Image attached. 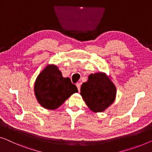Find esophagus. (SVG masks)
<instances>
[{"mask_svg": "<svg viewBox=\"0 0 152 152\" xmlns=\"http://www.w3.org/2000/svg\"><path fill=\"white\" fill-rule=\"evenodd\" d=\"M76 87H77V88H78V91H80V83H76Z\"/></svg>", "mask_w": 152, "mask_h": 152, "instance_id": "esophagus-1", "label": "esophagus"}]
</instances>
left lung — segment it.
Listing matches in <instances>:
<instances>
[{
	"mask_svg": "<svg viewBox=\"0 0 152 152\" xmlns=\"http://www.w3.org/2000/svg\"><path fill=\"white\" fill-rule=\"evenodd\" d=\"M80 95L91 110L102 112L114 102L116 88L103 73L91 74L80 88Z\"/></svg>",
	"mask_w": 152,
	"mask_h": 152,
	"instance_id": "obj_1",
	"label": "left lung"
}]
</instances>
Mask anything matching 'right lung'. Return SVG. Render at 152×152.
<instances>
[{"instance_id":"add662e5","label":"right lung","mask_w":152,"mask_h":152,"mask_svg":"<svg viewBox=\"0 0 152 152\" xmlns=\"http://www.w3.org/2000/svg\"><path fill=\"white\" fill-rule=\"evenodd\" d=\"M76 86L69 78H63L61 72L54 65H48L39 74L35 83V94L44 108L54 110L63 104L74 93Z\"/></svg>"}]
</instances>
